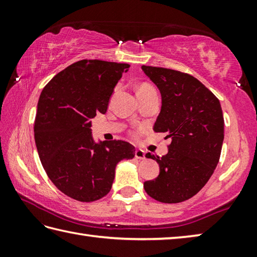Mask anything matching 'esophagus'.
Listing matches in <instances>:
<instances>
[{
	"label": "esophagus",
	"mask_w": 257,
	"mask_h": 257,
	"mask_svg": "<svg viewBox=\"0 0 257 257\" xmlns=\"http://www.w3.org/2000/svg\"><path fill=\"white\" fill-rule=\"evenodd\" d=\"M135 157L137 158V159H139V160H144V159H146V154H145V151L144 150H141V149H137L135 151Z\"/></svg>",
	"instance_id": "esophagus-1"
}]
</instances>
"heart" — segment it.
<instances>
[{"label": "heart", "mask_w": 257, "mask_h": 257, "mask_svg": "<svg viewBox=\"0 0 257 257\" xmlns=\"http://www.w3.org/2000/svg\"><path fill=\"white\" fill-rule=\"evenodd\" d=\"M149 89H154V87H152L149 84H143V85L139 86L138 91H140V90H149Z\"/></svg>", "instance_id": "b5f03b06"}]
</instances>
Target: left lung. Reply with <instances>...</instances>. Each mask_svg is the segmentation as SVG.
<instances>
[{"label":"left lung","instance_id":"1","mask_svg":"<svg viewBox=\"0 0 257 257\" xmlns=\"http://www.w3.org/2000/svg\"><path fill=\"white\" fill-rule=\"evenodd\" d=\"M141 68L161 94L154 130L171 139L166 156L146 155L159 163L160 173L144 188L162 203H179L198 193L219 163L224 139L221 103L189 74L145 65Z\"/></svg>","mask_w":257,"mask_h":257}]
</instances>
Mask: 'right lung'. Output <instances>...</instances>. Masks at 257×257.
<instances>
[{"label":"right lung","mask_w":257,"mask_h":257,"mask_svg":"<svg viewBox=\"0 0 257 257\" xmlns=\"http://www.w3.org/2000/svg\"><path fill=\"white\" fill-rule=\"evenodd\" d=\"M129 64L83 59L50 80L37 103L34 137L51 181L69 198L92 202L111 189L117 163L133 159L122 140L95 143L91 118L107 111L114 86Z\"/></svg>","instance_id":"obj_1"}]
</instances>
